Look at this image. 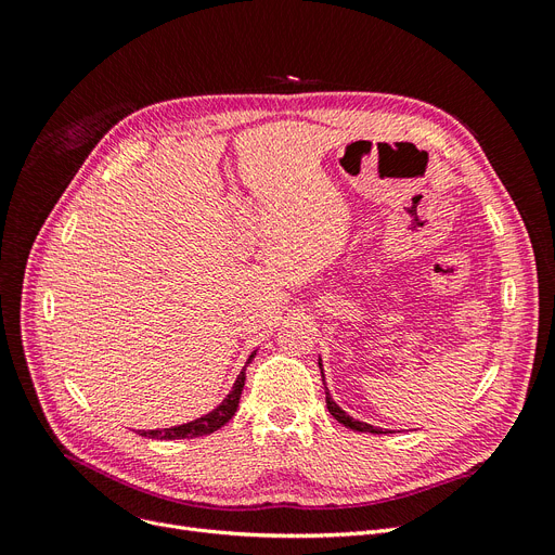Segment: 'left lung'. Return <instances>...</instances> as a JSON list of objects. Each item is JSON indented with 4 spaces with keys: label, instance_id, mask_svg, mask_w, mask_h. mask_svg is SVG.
Wrapping results in <instances>:
<instances>
[{
    "label": "left lung",
    "instance_id": "8db88e82",
    "mask_svg": "<svg viewBox=\"0 0 555 555\" xmlns=\"http://www.w3.org/2000/svg\"><path fill=\"white\" fill-rule=\"evenodd\" d=\"M319 369H322V362H319ZM322 377H324V371H322ZM326 406H328L331 416L337 418L344 427H351V429H356V431H369V434H389V431H383L380 427H373V425H366V423H362V421H356V418L348 416V414L341 410V406H337V402L331 398L328 389H326Z\"/></svg>",
    "mask_w": 555,
    "mask_h": 555
}]
</instances>
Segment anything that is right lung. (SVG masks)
<instances>
[{"mask_svg":"<svg viewBox=\"0 0 555 555\" xmlns=\"http://www.w3.org/2000/svg\"><path fill=\"white\" fill-rule=\"evenodd\" d=\"M256 353L249 356L247 364L254 360ZM245 364V369H247ZM245 369L241 371L236 385L229 391V396L216 406L214 412H209L207 416H202L197 421H191L186 425H178V427H166V429H149V431H139L141 436H149V439H164V441H172V439H195V436H207L214 434L216 429H220L222 425H227L231 421V416L236 414L238 402H241V393L245 387Z\"/></svg>","mask_w":555,"mask_h":555,"instance_id":"obj_1","label":"right lung"}]
</instances>
